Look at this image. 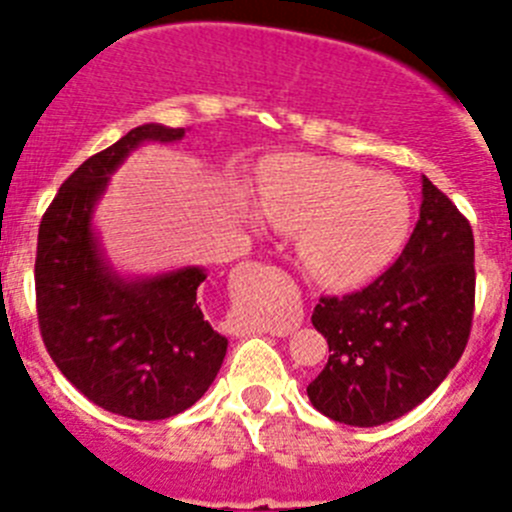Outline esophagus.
Masks as SVG:
<instances>
[{"label": "esophagus", "mask_w": 512, "mask_h": 512, "mask_svg": "<svg viewBox=\"0 0 512 512\" xmlns=\"http://www.w3.org/2000/svg\"><path fill=\"white\" fill-rule=\"evenodd\" d=\"M262 270H270V267H262L260 262H245V265H242V273L247 275H257L262 273Z\"/></svg>", "instance_id": "esophagus-1"}]
</instances>
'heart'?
Listing matches in <instances>:
<instances>
[{
  "label": "heart",
  "instance_id": "1",
  "mask_svg": "<svg viewBox=\"0 0 512 512\" xmlns=\"http://www.w3.org/2000/svg\"><path fill=\"white\" fill-rule=\"evenodd\" d=\"M260 211L298 234L306 273L329 288L380 275L411 237L413 204L403 183L331 158H283L260 178Z\"/></svg>",
  "mask_w": 512,
  "mask_h": 512
}]
</instances>
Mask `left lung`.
Here are the masks:
<instances>
[{"instance_id":"left-lung-1","label":"left lung","mask_w":512,"mask_h":512,"mask_svg":"<svg viewBox=\"0 0 512 512\" xmlns=\"http://www.w3.org/2000/svg\"><path fill=\"white\" fill-rule=\"evenodd\" d=\"M421 186L416 229L388 273L313 308L311 321L331 354L306 393L331 421L370 428L405 416L439 388L467 347L472 227L426 176Z\"/></svg>"}]
</instances>
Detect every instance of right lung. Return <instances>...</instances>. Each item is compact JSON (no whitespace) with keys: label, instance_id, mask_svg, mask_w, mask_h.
I'll list each match as a JSON object with an SVG mask.
<instances>
[{"label":"right lung","instance_id":"right-lung-1","mask_svg":"<svg viewBox=\"0 0 512 512\" xmlns=\"http://www.w3.org/2000/svg\"><path fill=\"white\" fill-rule=\"evenodd\" d=\"M183 127L140 124L73 170L38 232L40 334L58 370L91 403L135 421H160L209 390L227 354L196 303L206 270L186 265L122 275L94 227L114 170L145 142H178Z\"/></svg>","mask_w":512,"mask_h":512}]
</instances>
